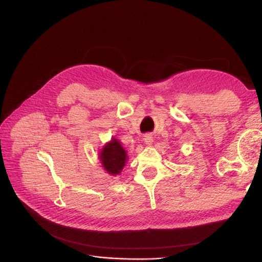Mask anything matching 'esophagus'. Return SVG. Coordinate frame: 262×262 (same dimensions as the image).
Wrapping results in <instances>:
<instances>
[{
  "label": "esophagus",
  "instance_id": "obj_1",
  "mask_svg": "<svg viewBox=\"0 0 262 262\" xmlns=\"http://www.w3.org/2000/svg\"><path fill=\"white\" fill-rule=\"evenodd\" d=\"M144 142L147 145H150L153 143V137L150 134H145L144 136Z\"/></svg>",
  "mask_w": 262,
  "mask_h": 262
}]
</instances>
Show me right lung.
Returning a JSON list of instances; mask_svg holds the SVG:
<instances>
[{"label":"right lung","mask_w":262,"mask_h":262,"mask_svg":"<svg viewBox=\"0 0 262 262\" xmlns=\"http://www.w3.org/2000/svg\"><path fill=\"white\" fill-rule=\"evenodd\" d=\"M100 161L108 173L118 175L125 164L126 152L121 146L120 142L114 139L101 149Z\"/></svg>","instance_id":"1"}]
</instances>
